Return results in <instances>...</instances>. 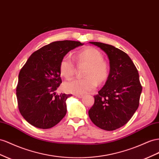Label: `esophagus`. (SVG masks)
Masks as SVG:
<instances>
[{"instance_id": "34e87169", "label": "esophagus", "mask_w": 159, "mask_h": 159, "mask_svg": "<svg viewBox=\"0 0 159 159\" xmlns=\"http://www.w3.org/2000/svg\"><path fill=\"white\" fill-rule=\"evenodd\" d=\"M75 96L77 97V98H81L84 97L83 95H80V94H75Z\"/></svg>"}]
</instances>
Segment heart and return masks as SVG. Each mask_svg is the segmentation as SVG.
Segmentation results:
<instances>
[{
    "label": "heart",
    "mask_w": 159,
    "mask_h": 159,
    "mask_svg": "<svg viewBox=\"0 0 159 159\" xmlns=\"http://www.w3.org/2000/svg\"><path fill=\"white\" fill-rule=\"evenodd\" d=\"M78 63L88 64L85 75L82 78H75L66 81L64 87L67 91L77 94L86 93L95 89L98 82L102 83L108 78L109 66L105 61L100 51L94 48H86L78 51L75 55ZM60 72L66 78H70L74 75L75 64L70 54L64 55L60 62Z\"/></svg>",
    "instance_id": "b5f03b06"
}]
</instances>
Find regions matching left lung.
Instances as JSON below:
<instances>
[{"instance_id": "1", "label": "left lung", "mask_w": 159, "mask_h": 159, "mask_svg": "<svg viewBox=\"0 0 159 159\" xmlns=\"http://www.w3.org/2000/svg\"><path fill=\"white\" fill-rule=\"evenodd\" d=\"M100 48L110 60V74L105 85L94 96L88 111L89 118L101 129L111 131L126 124L139 106L142 85L136 66L130 57L115 47L89 42Z\"/></svg>"}]
</instances>
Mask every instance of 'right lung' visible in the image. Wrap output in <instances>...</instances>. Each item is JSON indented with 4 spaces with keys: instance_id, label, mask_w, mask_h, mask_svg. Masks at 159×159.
I'll list each match as a JSON object with an SVG mask.
<instances>
[{
    "instance_id": "1",
    "label": "right lung",
    "mask_w": 159,
    "mask_h": 159,
    "mask_svg": "<svg viewBox=\"0 0 159 159\" xmlns=\"http://www.w3.org/2000/svg\"><path fill=\"white\" fill-rule=\"evenodd\" d=\"M80 41H60L45 45L29 57L19 74L16 98L20 114L30 124L48 129L57 124L67 112L71 94H57L61 84L60 62Z\"/></svg>"
}]
</instances>
